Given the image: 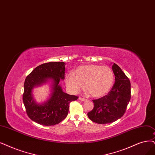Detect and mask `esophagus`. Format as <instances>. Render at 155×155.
I'll list each match as a JSON object with an SVG mask.
<instances>
[{"label":"esophagus","instance_id":"34e87169","mask_svg":"<svg viewBox=\"0 0 155 155\" xmlns=\"http://www.w3.org/2000/svg\"><path fill=\"white\" fill-rule=\"evenodd\" d=\"M78 100H79L80 101H85L87 100L86 99H85V98H81V97H79V98H78Z\"/></svg>","mask_w":155,"mask_h":155}]
</instances>
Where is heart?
<instances>
[{"label":"heart","mask_w":155,"mask_h":155,"mask_svg":"<svg viewBox=\"0 0 155 155\" xmlns=\"http://www.w3.org/2000/svg\"><path fill=\"white\" fill-rule=\"evenodd\" d=\"M114 73L107 66L88 64L79 66L74 72L66 74L65 82L68 89L76 93L84 84V89L93 97H101L111 89Z\"/></svg>","instance_id":"heart-1"}]
</instances>
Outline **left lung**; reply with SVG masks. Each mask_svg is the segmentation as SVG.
Masks as SVG:
<instances>
[{
    "label": "left lung",
    "mask_w": 155,
    "mask_h": 155,
    "mask_svg": "<svg viewBox=\"0 0 155 155\" xmlns=\"http://www.w3.org/2000/svg\"><path fill=\"white\" fill-rule=\"evenodd\" d=\"M112 71L115 75L112 88L106 96L93 100V109L87 113L91 121L98 124L111 123L121 118L131 98L130 80L115 63L112 64Z\"/></svg>",
    "instance_id": "1"
}]
</instances>
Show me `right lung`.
I'll return each mask as SVG.
<instances>
[{"label": "right lung", "instance_id": "right-lung-1", "mask_svg": "<svg viewBox=\"0 0 155 155\" xmlns=\"http://www.w3.org/2000/svg\"><path fill=\"white\" fill-rule=\"evenodd\" d=\"M65 65L63 62H50L34 68L24 82L23 101L27 115L33 121L43 126H53L65 119L69 104L78 97L63 92L61 80H64ZM48 82L51 92L46 102L38 104L33 98L32 90Z\"/></svg>", "mask_w": 155, "mask_h": 155}]
</instances>
